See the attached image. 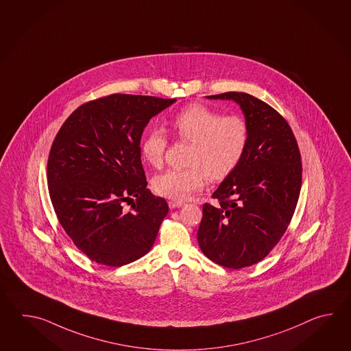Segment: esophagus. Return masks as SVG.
I'll return each mask as SVG.
<instances>
[{
	"label": "esophagus",
	"mask_w": 351,
	"mask_h": 351,
	"mask_svg": "<svg viewBox=\"0 0 351 351\" xmlns=\"http://www.w3.org/2000/svg\"><path fill=\"white\" fill-rule=\"evenodd\" d=\"M168 206H169V208L171 209L179 208V207L184 206V203L178 201H169L168 202Z\"/></svg>",
	"instance_id": "esophagus-1"
}]
</instances>
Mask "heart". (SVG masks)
Listing matches in <instances>:
<instances>
[{"mask_svg":"<svg viewBox=\"0 0 351 351\" xmlns=\"http://www.w3.org/2000/svg\"><path fill=\"white\" fill-rule=\"evenodd\" d=\"M173 132L192 145L186 169H169L153 179L156 193L184 201L199 191L207 178L222 180L237 167L248 145V125L239 115H226L202 104L189 105L171 120ZM167 138L160 129H152L141 143L142 157L148 165L160 168L165 162Z\"/></svg>","mask_w":351,"mask_h":351,"instance_id":"1","label":"heart"}]
</instances>
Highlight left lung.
<instances>
[{
  "label": "left lung",
  "instance_id": "left-lung-1",
  "mask_svg": "<svg viewBox=\"0 0 351 351\" xmlns=\"http://www.w3.org/2000/svg\"><path fill=\"white\" fill-rule=\"evenodd\" d=\"M208 99L233 100L248 125V145L239 167L203 204L197 233L210 261L239 269L263 260L284 236L298 204L302 165L289 123L272 106L246 93Z\"/></svg>",
  "mask_w": 351,
  "mask_h": 351
}]
</instances>
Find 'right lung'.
Masks as SVG:
<instances>
[{
    "label": "right lung",
    "mask_w": 351,
    "mask_h": 351,
    "mask_svg": "<svg viewBox=\"0 0 351 351\" xmlns=\"http://www.w3.org/2000/svg\"><path fill=\"white\" fill-rule=\"evenodd\" d=\"M173 103L129 94L100 97L79 106L55 136L47 160L51 203L91 261L120 267L148 254L157 239L169 208L147 188L141 138Z\"/></svg>",
    "instance_id": "1"
}]
</instances>
